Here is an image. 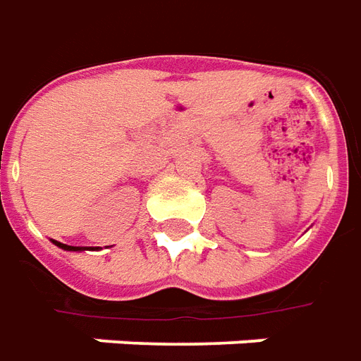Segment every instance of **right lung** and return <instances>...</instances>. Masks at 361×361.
Returning a JSON list of instances; mask_svg holds the SVG:
<instances>
[{
    "label": "right lung",
    "instance_id": "right-lung-1",
    "mask_svg": "<svg viewBox=\"0 0 361 361\" xmlns=\"http://www.w3.org/2000/svg\"><path fill=\"white\" fill-rule=\"evenodd\" d=\"M56 247H60L63 250H85L83 247H70V245H63V243H58V241H52Z\"/></svg>",
    "mask_w": 361,
    "mask_h": 361
}]
</instances>
